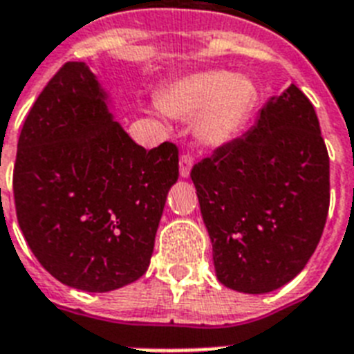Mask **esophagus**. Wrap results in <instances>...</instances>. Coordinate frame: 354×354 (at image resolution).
Masks as SVG:
<instances>
[{
	"label": "esophagus",
	"instance_id": "1",
	"mask_svg": "<svg viewBox=\"0 0 354 354\" xmlns=\"http://www.w3.org/2000/svg\"><path fill=\"white\" fill-rule=\"evenodd\" d=\"M191 169H192V158L189 156V154H183V156L180 158V176L189 178Z\"/></svg>",
	"mask_w": 354,
	"mask_h": 354
}]
</instances>
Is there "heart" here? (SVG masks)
Returning a JSON list of instances; mask_svg holds the SVG:
<instances>
[{"mask_svg": "<svg viewBox=\"0 0 354 354\" xmlns=\"http://www.w3.org/2000/svg\"><path fill=\"white\" fill-rule=\"evenodd\" d=\"M254 103V87L243 76L209 71L171 83L160 107L178 118H194L196 134L207 145H222L242 131Z\"/></svg>", "mask_w": 354, "mask_h": 354, "instance_id": "1", "label": "heart"}]
</instances>
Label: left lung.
I'll list each match as a JSON object with an SVG mask.
<instances>
[{
  "label": "left lung",
  "instance_id": "8db88e82",
  "mask_svg": "<svg viewBox=\"0 0 354 354\" xmlns=\"http://www.w3.org/2000/svg\"><path fill=\"white\" fill-rule=\"evenodd\" d=\"M191 180L223 286L263 295L306 267L329 211V154L297 85L269 97L257 125L196 163Z\"/></svg>",
  "mask_w": 354,
  "mask_h": 354
}]
</instances>
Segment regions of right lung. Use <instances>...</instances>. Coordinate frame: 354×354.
I'll return each instance as SVG.
<instances>
[{"mask_svg":"<svg viewBox=\"0 0 354 354\" xmlns=\"http://www.w3.org/2000/svg\"><path fill=\"white\" fill-rule=\"evenodd\" d=\"M176 180V145H138L114 122L96 74L71 62L23 123L16 214L30 251L56 280L80 291H114L147 271Z\"/></svg>","mask_w":354,"mask_h":354,"instance_id":"1","label":"right lung"}]
</instances>
